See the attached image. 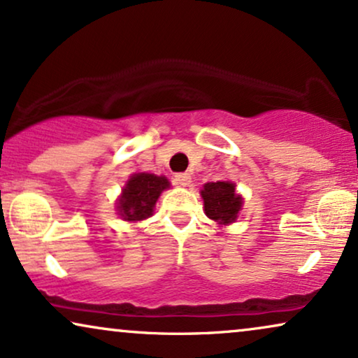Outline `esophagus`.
Instances as JSON below:
<instances>
[{"label":"esophagus","instance_id":"1","mask_svg":"<svg viewBox=\"0 0 358 358\" xmlns=\"http://www.w3.org/2000/svg\"><path fill=\"white\" fill-rule=\"evenodd\" d=\"M176 184L180 185V187H187L190 185V176L187 173H180V174H176Z\"/></svg>","mask_w":358,"mask_h":358}]
</instances>
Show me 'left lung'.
I'll list each match as a JSON object with an SVG mask.
<instances>
[{
    "mask_svg": "<svg viewBox=\"0 0 358 358\" xmlns=\"http://www.w3.org/2000/svg\"><path fill=\"white\" fill-rule=\"evenodd\" d=\"M206 215L219 225L234 224L243 206V199L235 192V184L230 180L207 182L201 190Z\"/></svg>",
    "mask_w": 358,
    "mask_h": 358,
    "instance_id": "obj_1",
    "label": "left lung"
}]
</instances>
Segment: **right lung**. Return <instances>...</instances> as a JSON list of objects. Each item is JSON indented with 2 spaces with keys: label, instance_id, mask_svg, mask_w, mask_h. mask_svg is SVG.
Wrapping results in <instances>:
<instances>
[{
  "label": "right lung",
  "instance_id": "1",
  "mask_svg": "<svg viewBox=\"0 0 358 358\" xmlns=\"http://www.w3.org/2000/svg\"><path fill=\"white\" fill-rule=\"evenodd\" d=\"M169 187L164 176L136 173L129 176L117 202L120 217L127 222H139L152 215L162 190Z\"/></svg>",
  "mask_w": 358,
  "mask_h": 358
}]
</instances>
